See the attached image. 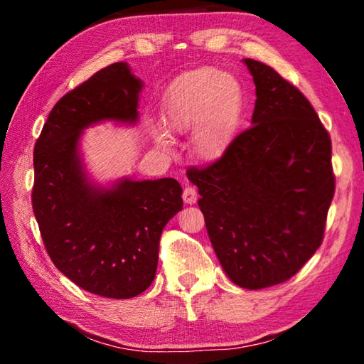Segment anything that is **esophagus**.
Instances as JSON below:
<instances>
[{
    "label": "esophagus",
    "mask_w": 364,
    "mask_h": 364,
    "mask_svg": "<svg viewBox=\"0 0 364 364\" xmlns=\"http://www.w3.org/2000/svg\"><path fill=\"white\" fill-rule=\"evenodd\" d=\"M197 197H199V194H197V189L194 186H184L183 189V200L186 202V204H196Z\"/></svg>",
    "instance_id": "1"
}]
</instances>
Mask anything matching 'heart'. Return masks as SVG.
I'll return each instance as SVG.
<instances>
[{
	"label": "heart",
	"instance_id": "b5f03b06",
	"mask_svg": "<svg viewBox=\"0 0 364 364\" xmlns=\"http://www.w3.org/2000/svg\"><path fill=\"white\" fill-rule=\"evenodd\" d=\"M242 109L241 85L223 70L202 67L171 83L164 119L171 130H193L191 149L202 160H215L231 144ZM152 138L164 147L171 144L162 128H152Z\"/></svg>",
	"mask_w": 364,
	"mask_h": 364
}]
</instances>
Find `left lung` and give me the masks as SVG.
Instances as JSON below:
<instances>
[{"mask_svg":"<svg viewBox=\"0 0 364 364\" xmlns=\"http://www.w3.org/2000/svg\"><path fill=\"white\" fill-rule=\"evenodd\" d=\"M244 63L257 95L252 127L188 178L226 274L263 289L291 279L321 245L336 176L331 136L310 101L269 65Z\"/></svg>","mask_w":364,"mask_h":364,"instance_id":"left-lung-1","label":"left lung"}]
</instances>
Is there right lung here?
Instances as JSON below:
<instances>
[{"label": "right lung", "instance_id": "add662e5", "mask_svg": "<svg viewBox=\"0 0 364 364\" xmlns=\"http://www.w3.org/2000/svg\"><path fill=\"white\" fill-rule=\"evenodd\" d=\"M141 80L125 63L96 72L56 102L35 143L33 213L48 255L85 291L132 299L156 278L165 225L183 208L173 178L95 186L78 156L86 127L136 123Z\"/></svg>", "mask_w": 364, "mask_h": 364}]
</instances>
